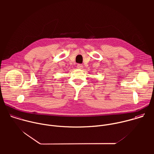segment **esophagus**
I'll return each instance as SVG.
<instances>
[{"label": "esophagus", "instance_id": "esophagus-1", "mask_svg": "<svg viewBox=\"0 0 154 154\" xmlns=\"http://www.w3.org/2000/svg\"><path fill=\"white\" fill-rule=\"evenodd\" d=\"M77 68L79 69H82L83 68V66H82L81 64H78L77 66Z\"/></svg>", "mask_w": 154, "mask_h": 154}]
</instances>
